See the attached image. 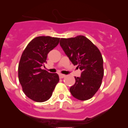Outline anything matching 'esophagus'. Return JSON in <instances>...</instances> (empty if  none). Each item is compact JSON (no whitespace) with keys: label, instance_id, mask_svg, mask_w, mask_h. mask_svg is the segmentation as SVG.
Here are the masks:
<instances>
[{"label":"esophagus","instance_id":"obj_1","mask_svg":"<svg viewBox=\"0 0 128 128\" xmlns=\"http://www.w3.org/2000/svg\"><path fill=\"white\" fill-rule=\"evenodd\" d=\"M59 77H60V78H64L66 77V75H64V74H59Z\"/></svg>","mask_w":128,"mask_h":128}]
</instances>
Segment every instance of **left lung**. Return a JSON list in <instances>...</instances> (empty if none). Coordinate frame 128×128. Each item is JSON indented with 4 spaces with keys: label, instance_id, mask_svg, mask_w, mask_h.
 <instances>
[{
    "label": "left lung",
    "instance_id": "left-lung-1",
    "mask_svg": "<svg viewBox=\"0 0 128 128\" xmlns=\"http://www.w3.org/2000/svg\"><path fill=\"white\" fill-rule=\"evenodd\" d=\"M60 44L74 65L82 70L80 77H75V84L70 92L76 99H90L99 90L104 77V61L98 48L84 36L61 38Z\"/></svg>",
    "mask_w": 128,
    "mask_h": 128
}]
</instances>
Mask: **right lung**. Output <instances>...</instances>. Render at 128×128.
<instances>
[{"instance_id":"add662e5","label":"right lung","mask_w":128,"mask_h":128,"mask_svg":"<svg viewBox=\"0 0 128 128\" xmlns=\"http://www.w3.org/2000/svg\"><path fill=\"white\" fill-rule=\"evenodd\" d=\"M60 38L39 36L29 42L18 65V79L24 94L37 102L50 99L59 76L41 68L46 63L48 53L59 44Z\"/></svg>"}]
</instances>
